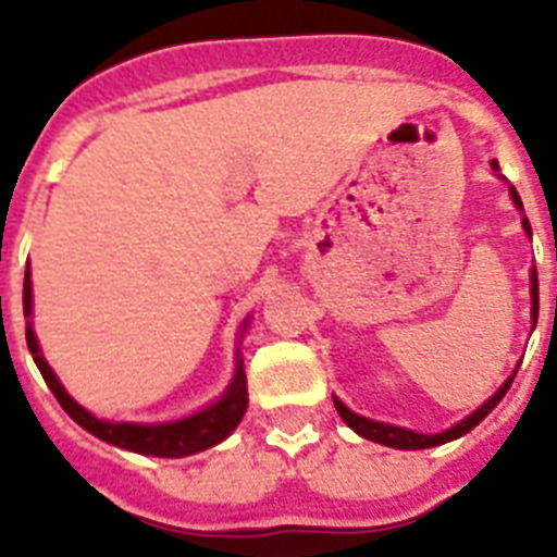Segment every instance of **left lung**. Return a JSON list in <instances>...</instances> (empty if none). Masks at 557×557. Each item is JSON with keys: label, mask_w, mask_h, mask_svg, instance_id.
I'll use <instances>...</instances> for the list:
<instances>
[{"label": "left lung", "mask_w": 557, "mask_h": 557, "mask_svg": "<svg viewBox=\"0 0 557 557\" xmlns=\"http://www.w3.org/2000/svg\"><path fill=\"white\" fill-rule=\"evenodd\" d=\"M491 166H494V170H496V161H491ZM510 195H513V203L521 209V200H519V195H516V189H510ZM524 231H528V234L533 236L528 218H524ZM530 284H533L530 295H533V321H535V318H539V273H535V270H533V275H530ZM513 376H516V373H513ZM513 376H510L508 382H505V385H502L499 391H496L494 396H491L488 401H485V405L480 407V410H474L469 418H466V421L455 424V426H451V430L441 432V435H421V432L401 430V426H391V424H379V421H368V418H362V416H357V412L348 410V407L343 405V401H337V398H334V407H337L339 418H343V421H346V424L351 426L354 432H357V435L368 437V441H373V444L391 446V449H430V446H441V444H446V441H455V437H460V435H466V432L474 430V426L480 424L482 418L488 416V412L494 410L496 405H499L502 396H505V393H508V387L513 385Z\"/></svg>", "instance_id": "left-lung-1"}]
</instances>
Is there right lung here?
<instances>
[{
	"label": "right lung",
	"instance_id": "1",
	"mask_svg": "<svg viewBox=\"0 0 557 557\" xmlns=\"http://www.w3.org/2000/svg\"><path fill=\"white\" fill-rule=\"evenodd\" d=\"M29 309H33V284H29V264L27 273H24V314L29 318ZM248 323V321H245ZM27 348L36 359L38 371H41L44 382L49 385V391L55 393V398L61 401L63 410L75 418L83 430H88L91 435H97L100 441L120 446L127 451H139V455H152V457H186L195 455V451H203L209 446L220 444L223 437H228L236 430V424L243 421L245 410H248V387H245V371L243 366L236 368V376L231 382L228 393L220 398L218 405L206 407L198 416H189L184 421H172V424H111V421H100L91 412L83 410L75 398L69 396L61 387L58 376L52 373V368L47 366V359L38 351V339L33 334L27 323Z\"/></svg>",
	"mask_w": 557,
	"mask_h": 557
}]
</instances>
